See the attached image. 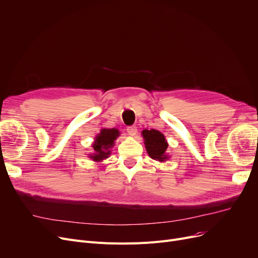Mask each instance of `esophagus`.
Here are the masks:
<instances>
[{"label": "esophagus", "mask_w": 258, "mask_h": 258, "mask_svg": "<svg viewBox=\"0 0 258 258\" xmlns=\"http://www.w3.org/2000/svg\"><path fill=\"white\" fill-rule=\"evenodd\" d=\"M126 132L127 134L130 135V136H135V135L137 134V127L135 125H131V126H127L126 128Z\"/></svg>", "instance_id": "esophagus-1"}]
</instances>
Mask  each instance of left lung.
Listing matches in <instances>:
<instances>
[{
	"label": "left lung",
	"mask_w": 258,
	"mask_h": 258,
	"mask_svg": "<svg viewBox=\"0 0 258 258\" xmlns=\"http://www.w3.org/2000/svg\"><path fill=\"white\" fill-rule=\"evenodd\" d=\"M142 136L148 156L160 162H164L168 159L166 155L168 144L163 134L157 130H144L142 131Z\"/></svg>",
	"instance_id": "left-lung-1"
}]
</instances>
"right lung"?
<instances>
[{
	"mask_svg": "<svg viewBox=\"0 0 258 258\" xmlns=\"http://www.w3.org/2000/svg\"><path fill=\"white\" fill-rule=\"evenodd\" d=\"M119 135L120 133L116 128H102L95 138V142L93 143L95 153L90 155V158L95 162L106 159L111 154V148L114 146L115 140Z\"/></svg>",
	"mask_w": 258,
	"mask_h": 258,
	"instance_id": "add662e5",
	"label": "right lung"
}]
</instances>
